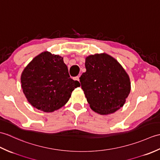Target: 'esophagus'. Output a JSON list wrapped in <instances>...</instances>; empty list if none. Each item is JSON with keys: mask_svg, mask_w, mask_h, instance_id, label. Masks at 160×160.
<instances>
[{"mask_svg": "<svg viewBox=\"0 0 160 160\" xmlns=\"http://www.w3.org/2000/svg\"><path fill=\"white\" fill-rule=\"evenodd\" d=\"M74 80H77V81H80V76H78L76 77H75L74 78Z\"/></svg>", "mask_w": 160, "mask_h": 160, "instance_id": "34e87169", "label": "esophagus"}]
</instances>
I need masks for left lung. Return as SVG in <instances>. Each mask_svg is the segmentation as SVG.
Instances as JSON below:
<instances>
[{
    "label": "left lung",
    "mask_w": 160,
    "mask_h": 160,
    "mask_svg": "<svg viewBox=\"0 0 160 160\" xmlns=\"http://www.w3.org/2000/svg\"><path fill=\"white\" fill-rule=\"evenodd\" d=\"M85 67L80 82L91 109L107 115L123 106L131 83L118 61L106 53L95 54L87 58Z\"/></svg>",
    "instance_id": "obj_1"
}]
</instances>
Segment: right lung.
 <instances>
[{
    "mask_svg": "<svg viewBox=\"0 0 160 160\" xmlns=\"http://www.w3.org/2000/svg\"><path fill=\"white\" fill-rule=\"evenodd\" d=\"M23 93L37 109L49 113L63 107L80 82L70 78L63 58L42 52L33 58L21 75Z\"/></svg>",
    "mask_w": 160,
    "mask_h": 160,
    "instance_id": "1",
    "label": "right lung"
}]
</instances>
